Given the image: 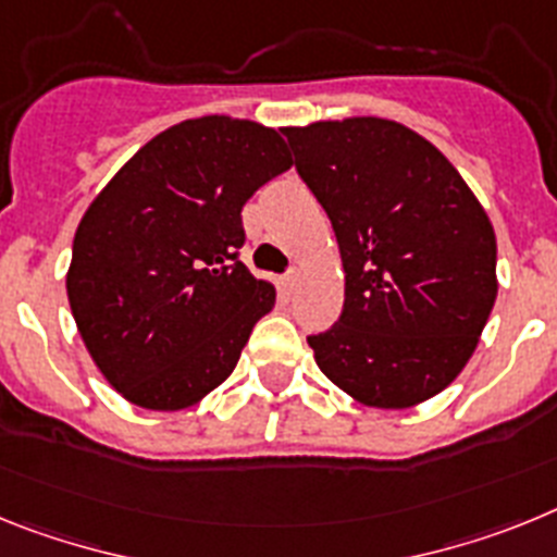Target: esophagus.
Wrapping results in <instances>:
<instances>
[{"label": "esophagus", "mask_w": 557, "mask_h": 557, "mask_svg": "<svg viewBox=\"0 0 557 557\" xmlns=\"http://www.w3.org/2000/svg\"><path fill=\"white\" fill-rule=\"evenodd\" d=\"M297 283H299V274L297 272L285 274V277L280 280V294H283V297H292L294 288H297Z\"/></svg>", "instance_id": "esophagus-1"}]
</instances>
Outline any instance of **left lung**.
<instances>
[{
	"label": "left lung",
	"mask_w": 557,
	"mask_h": 557,
	"mask_svg": "<svg viewBox=\"0 0 557 557\" xmlns=\"http://www.w3.org/2000/svg\"><path fill=\"white\" fill-rule=\"evenodd\" d=\"M283 134L345 265L342 317L308 336L319 370L375 409L434 398L466 370L499 292L485 207L395 120H319Z\"/></svg>",
	"instance_id": "8db88e82"
}]
</instances>
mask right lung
Segmentation results:
<instances>
[{"mask_svg": "<svg viewBox=\"0 0 557 557\" xmlns=\"http://www.w3.org/2000/svg\"><path fill=\"white\" fill-rule=\"evenodd\" d=\"M274 128L210 114L164 128L86 207L66 297L128 404L190 409L224 384L274 288L238 260L240 210L292 168Z\"/></svg>", "mask_w": 557, "mask_h": 557, "instance_id": "1", "label": "right lung"}]
</instances>
